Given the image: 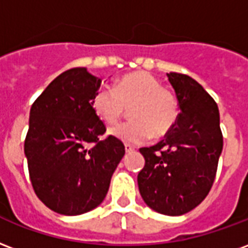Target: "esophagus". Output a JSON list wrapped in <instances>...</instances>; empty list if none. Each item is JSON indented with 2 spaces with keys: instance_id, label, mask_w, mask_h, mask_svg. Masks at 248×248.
<instances>
[{
  "instance_id": "1",
  "label": "esophagus",
  "mask_w": 248,
  "mask_h": 248,
  "mask_svg": "<svg viewBox=\"0 0 248 248\" xmlns=\"http://www.w3.org/2000/svg\"><path fill=\"white\" fill-rule=\"evenodd\" d=\"M124 150H126V152H133L134 147L133 146H130V144H124Z\"/></svg>"
}]
</instances>
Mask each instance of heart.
<instances>
[{
    "label": "heart",
    "instance_id": "1",
    "mask_svg": "<svg viewBox=\"0 0 248 248\" xmlns=\"http://www.w3.org/2000/svg\"><path fill=\"white\" fill-rule=\"evenodd\" d=\"M131 121L110 130L114 138L138 146L152 137H164L180 114V105L170 91L144 71L129 73L111 87H101L92 98V108L105 124H115L130 108Z\"/></svg>",
    "mask_w": 248,
    "mask_h": 248
}]
</instances>
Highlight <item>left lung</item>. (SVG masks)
Wrapping results in <instances>:
<instances>
[{"mask_svg": "<svg viewBox=\"0 0 248 248\" xmlns=\"http://www.w3.org/2000/svg\"><path fill=\"white\" fill-rule=\"evenodd\" d=\"M180 114L163 140L139 151L144 167L138 175L144 202L166 216H181L202 202L212 189L223 147L216 101L188 75L167 73Z\"/></svg>", "mask_w": 248, "mask_h": 248, "instance_id": "left-lung-1", "label": "left lung"}]
</instances>
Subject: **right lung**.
<instances>
[{"instance_id":"obj_1","label":"right lung","mask_w":248,"mask_h":248,"mask_svg":"<svg viewBox=\"0 0 248 248\" xmlns=\"http://www.w3.org/2000/svg\"><path fill=\"white\" fill-rule=\"evenodd\" d=\"M101 80L87 68L59 75L30 110L25 155L38 199L51 210L78 216L97 208L124 155L92 108Z\"/></svg>"}]
</instances>
